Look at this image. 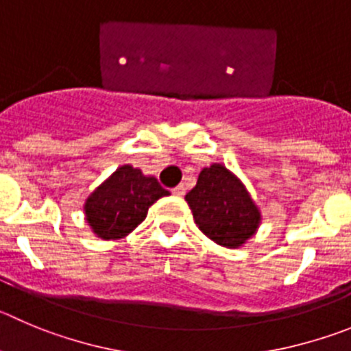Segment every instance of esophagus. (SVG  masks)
Returning a JSON list of instances; mask_svg holds the SVG:
<instances>
[{"mask_svg":"<svg viewBox=\"0 0 351 351\" xmlns=\"http://www.w3.org/2000/svg\"><path fill=\"white\" fill-rule=\"evenodd\" d=\"M173 195H176V197H183L185 195V186L183 185H178L173 189Z\"/></svg>","mask_w":351,"mask_h":351,"instance_id":"obj_1","label":"esophagus"}]
</instances>
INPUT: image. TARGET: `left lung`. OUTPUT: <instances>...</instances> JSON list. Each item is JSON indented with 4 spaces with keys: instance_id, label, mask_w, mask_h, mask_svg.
<instances>
[{
    "instance_id": "obj_1",
    "label": "left lung",
    "mask_w": 351,
    "mask_h": 351,
    "mask_svg": "<svg viewBox=\"0 0 351 351\" xmlns=\"http://www.w3.org/2000/svg\"><path fill=\"white\" fill-rule=\"evenodd\" d=\"M199 230L227 250H237L258 232L261 211L235 173L213 162L185 195Z\"/></svg>"
}]
</instances>
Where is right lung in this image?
<instances>
[{
	"label": "right lung",
	"instance_id": "right-lung-1",
	"mask_svg": "<svg viewBox=\"0 0 351 351\" xmlns=\"http://www.w3.org/2000/svg\"><path fill=\"white\" fill-rule=\"evenodd\" d=\"M169 195L157 178L131 165L119 166L91 192L83 206L91 232L104 241H117L135 230L157 199Z\"/></svg>",
	"mask_w": 351,
	"mask_h": 351
}]
</instances>
